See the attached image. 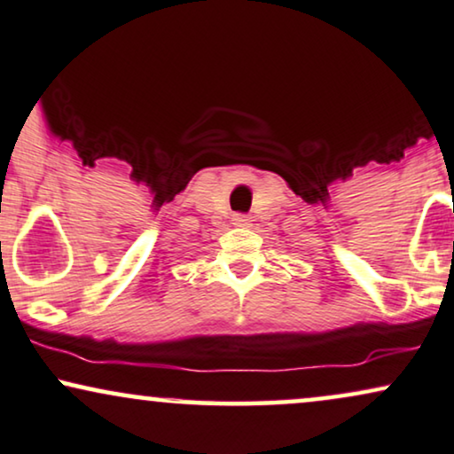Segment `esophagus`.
<instances>
[{"label":"esophagus","instance_id":"1","mask_svg":"<svg viewBox=\"0 0 454 454\" xmlns=\"http://www.w3.org/2000/svg\"><path fill=\"white\" fill-rule=\"evenodd\" d=\"M232 223L237 228H249L251 226V220L247 215H243V214H237V215H232Z\"/></svg>","mask_w":454,"mask_h":454}]
</instances>
